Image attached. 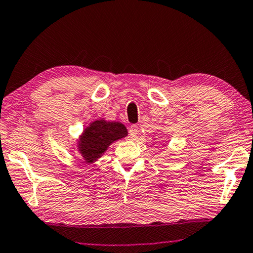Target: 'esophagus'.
Instances as JSON below:
<instances>
[{
    "mask_svg": "<svg viewBox=\"0 0 253 253\" xmlns=\"http://www.w3.org/2000/svg\"><path fill=\"white\" fill-rule=\"evenodd\" d=\"M137 134H138V127H137L136 125H132L129 127V135L131 138H134V137L137 136Z\"/></svg>",
    "mask_w": 253,
    "mask_h": 253,
    "instance_id": "obj_1",
    "label": "esophagus"
}]
</instances>
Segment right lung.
I'll list each match as a JSON object with an SVG mask.
<instances>
[{
    "mask_svg": "<svg viewBox=\"0 0 253 253\" xmlns=\"http://www.w3.org/2000/svg\"><path fill=\"white\" fill-rule=\"evenodd\" d=\"M127 135V128L122 123L96 119L79 136L77 151L87 164H92L104 155L111 144Z\"/></svg>",
    "mask_w": 253,
    "mask_h": 253,
    "instance_id": "obj_1",
    "label": "right lung"
}]
</instances>
